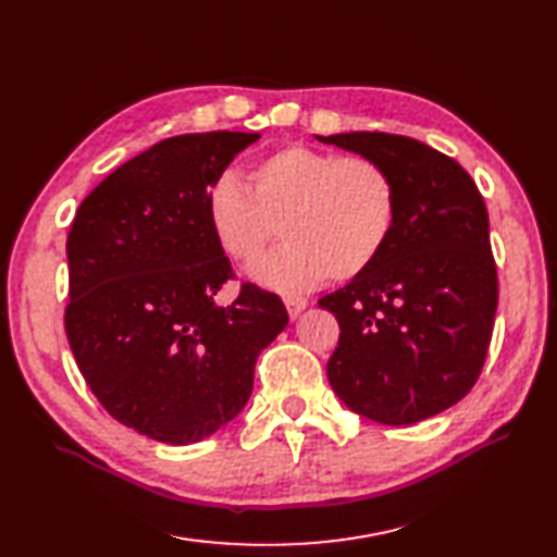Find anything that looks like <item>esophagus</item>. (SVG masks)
<instances>
[{
	"instance_id": "esophagus-1",
	"label": "esophagus",
	"mask_w": 557,
	"mask_h": 557,
	"mask_svg": "<svg viewBox=\"0 0 557 557\" xmlns=\"http://www.w3.org/2000/svg\"><path fill=\"white\" fill-rule=\"evenodd\" d=\"M284 306H287L289 318L296 320L308 308V298H304V296H287V298H284Z\"/></svg>"
}]
</instances>
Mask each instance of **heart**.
Segmentation results:
<instances>
[{"label":"heart","mask_w":557,"mask_h":557,"mask_svg":"<svg viewBox=\"0 0 557 557\" xmlns=\"http://www.w3.org/2000/svg\"><path fill=\"white\" fill-rule=\"evenodd\" d=\"M397 209L395 181L372 157L296 143L259 157L247 185L221 174L205 195L209 233L231 261L249 265L277 233L287 239L251 270L277 292L364 275L391 245Z\"/></svg>","instance_id":"heart-1"}]
</instances>
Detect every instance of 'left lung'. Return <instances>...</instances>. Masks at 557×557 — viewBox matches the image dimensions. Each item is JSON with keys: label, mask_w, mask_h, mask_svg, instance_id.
Instances as JSON below:
<instances>
[{"label": "left lung", "mask_w": 557, "mask_h": 557, "mask_svg": "<svg viewBox=\"0 0 557 557\" xmlns=\"http://www.w3.org/2000/svg\"><path fill=\"white\" fill-rule=\"evenodd\" d=\"M315 138L376 160L400 205L381 259L318 301L341 326L326 379L348 409L376 423L435 417L475 386L492 341L498 280L484 199L459 162L421 140Z\"/></svg>", "instance_id": "obj_1"}]
</instances>
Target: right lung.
I'll list each match as a JSON object with an SVG mask.
<instances>
[{
  "instance_id": "1",
  "label": "right lung",
  "mask_w": 557,
  "mask_h": 557,
  "mask_svg": "<svg viewBox=\"0 0 557 557\" xmlns=\"http://www.w3.org/2000/svg\"><path fill=\"white\" fill-rule=\"evenodd\" d=\"M261 134L154 143L98 183L67 235L65 334L108 414L140 435L190 445L245 409L259 352L287 326L280 296L233 277L205 219L207 188Z\"/></svg>"
}]
</instances>
